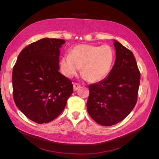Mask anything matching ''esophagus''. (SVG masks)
Listing matches in <instances>:
<instances>
[{"label":"esophagus","mask_w":159,"mask_h":159,"mask_svg":"<svg viewBox=\"0 0 159 159\" xmlns=\"http://www.w3.org/2000/svg\"><path fill=\"white\" fill-rule=\"evenodd\" d=\"M80 84H78V83H74V91H76L78 90L80 88Z\"/></svg>","instance_id":"34e87169"}]
</instances>
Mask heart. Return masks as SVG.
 Here are the masks:
<instances>
[{
	"label": "heart",
	"instance_id": "b5f03b06",
	"mask_svg": "<svg viewBox=\"0 0 159 159\" xmlns=\"http://www.w3.org/2000/svg\"><path fill=\"white\" fill-rule=\"evenodd\" d=\"M115 52L109 45L80 44L74 46L70 55L61 58L60 66L63 73L72 78L81 67V74L91 83L98 82L106 77L112 68Z\"/></svg>",
	"mask_w": 159,
	"mask_h": 159
}]
</instances>
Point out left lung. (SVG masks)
Wrapping results in <instances>:
<instances>
[{
	"mask_svg": "<svg viewBox=\"0 0 159 159\" xmlns=\"http://www.w3.org/2000/svg\"><path fill=\"white\" fill-rule=\"evenodd\" d=\"M116 59L109 75L89 85L87 109L90 117L103 126L121 121L135 106L140 71L133 52L114 40Z\"/></svg>",
	"mask_w": 159,
	"mask_h": 159,
	"instance_id": "obj_1",
	"label": "left lung"
}]
</instances>
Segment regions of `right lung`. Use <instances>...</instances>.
Listing matches in <instances>:
<instances>
[{"mask_svg": "<svg viewBox=\"0 0 159 159\" xmlns=\"http://www.w3.org/2000/svg\"><path fill=\"white\" fill-rule=\"evenodd\" d=\"M65 42L45 38L31 43L13 67L14 103L35 123H47L58 117L73 93L71 81L59 72L60 48Z\"/></svg>", "mask_w": 159, "mask_h": 159, "instance_id": "1", "label": "right lung"}]
</instances>
